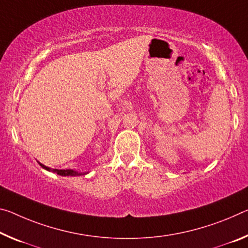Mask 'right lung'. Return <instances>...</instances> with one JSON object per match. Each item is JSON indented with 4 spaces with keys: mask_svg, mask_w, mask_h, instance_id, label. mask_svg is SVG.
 <instances>
[{
    "mask_svg": "<svg viewBox=\"0 0 248 248\" xmlns=\"http://www.w3.org/2000/svg\"><path fill=\"white\" fill-rule=\"evenodd\" d=\"M39 163V162H38ZM39 166H41L42 168H44L45 170H47V171H53V172H56L57 174H60V175H62V176H66V175H70V176H76V175H81V174H84V173H79V172H77V171H74V170H58V169H49L48 167H46V166H44V164H42V163H39Z\"/></svg>",
    "mask_w": 248,
    "mask_h": 248,
    "instance_id": "add662e5",
    "label": "right lung"
}]
</instances>
